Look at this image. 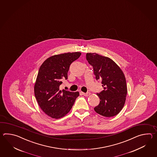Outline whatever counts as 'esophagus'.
<instances>
[{"label": "esophagus", "instance_id": "esophagus-1", "mask_svg": "<svg viewBox=\"0 0 157 157\" xmlns=\"http://www.w3.org/2000/svg\"><path fill=\"white\" fill-rule=\"evenodd\" d=\"M82 94H83L85 97H88L89 95H90V93H83Z\"/></svg>", "mask_w": 157, "mask_h": 157}]
</instances>
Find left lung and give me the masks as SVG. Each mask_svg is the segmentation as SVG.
<instances>
[{
	"instance_id": "left-lung-1",
	"label": "left lung",
	"mask_w": 157,
	"mask_h": 157,
	"mask_svg": "<svg viewBox=\"0 0 157 157\" xmlns=\"http://www.w3.org/2000/svg\"><path fill=\"white\" fill-rule=\"evenodd\" d=\"M86 59L93 67L96 80H101L104 90L97 95L100 103L94 108L97 113L104 117H113L124 107L127 89L123 71L109 58L98 54L87 53Z\"/></svg>"
}]
</instances>
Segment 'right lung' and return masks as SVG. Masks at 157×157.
I'll return each mask as SVG.
<instances>
[{
    "label": "right lung",
    "instance_id": "right-lung-1",
    "mask_svg": "<svg viewBox=\"0 0 157 157\" xmlns=\"http://www.w3.org/2000/svg\"><path fill=\"white\" fill-rule=\"evenodd\" d=\"M80 52L54 55L40 66L34 86V93L41 109L48 116L58 119L66 116L74 105L79 93L60 90L67 80L71 64L80 57Z\"/></svg>",
    "mask_w": 157,
    "mask_h": 157
}]
</instances>
